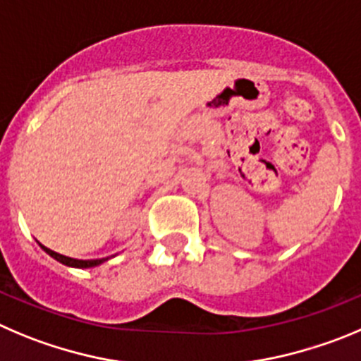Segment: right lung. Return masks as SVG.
Returning a JSON list of instances; mask_svg holds the SVG:
<instances>
[{
    "mask_svg": "<svg viewBox=\"0 0 361 361\" xmlns=\"http://www.w3.org/2000/svg\"><path fill=\"white\" fill-rule=\"evenodd\" d=\"M40 247L44 249V251L48 252L49 257L55 258L56 262H60V264L67 265V267H76V269H89V267H96V265H101L103 262H106L109 258H99V260H76V258H69V257H63V255H59V252L51 251V249H48L46 245L39 244Z\"/></svg>",
    "mask_w": 361,
    "mask_h": 361,
    "instance_id": "1",
    "label": "right lung"
}]
</instances>
